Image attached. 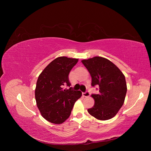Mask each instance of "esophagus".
<instances>
[{
	"mask_svg": "<svg viewBox=\"0 0 151 151\" xmlns=\"http://www.w3.org/2000/svg\"><path fill=\"white\" fill-rule=\"evenodd\" d=\"M90 94H90L89 91H86V92L83 93V96H84V97H89V96H90Z\"/></svg>",
	"mask_w": 151,
	"mask_h": 151,
	"instance_id": "34e87169",
	"label": "esophagus"
}]
</instances>
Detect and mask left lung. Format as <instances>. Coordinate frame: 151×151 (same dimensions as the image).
Masks as SVG:
<instances>
[{
  "mask_svg": "<svg viewBox=\"0 0 151 151\" xmlns=\"http://www.w3.org/2000/svg\"><path fill=\"white\" fill-rule=\"evenodd\" d=\"M82 62L92 77L91 86L99 87V93L91 94L95 103L88 109L89 113L100 120L111 119L125 101L127 91L125 76L113 63L103 57H95Z\"/></svg>",
  "mask_w": 151,
  "mask_h": 151,
  "instance_id": "8db88e82",
  "label": "left lung"
}]
</instances>
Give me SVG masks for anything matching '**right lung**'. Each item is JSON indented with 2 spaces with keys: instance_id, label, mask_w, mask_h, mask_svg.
I'll return each mask as SVG.
<instances>
[{
  "instance_id": "1",
  "label": "right lung",
  "mask_w": 151,
  "mask_h": 151,
  "mask_svg": "<svg viewBox=\"0 0 151 151\" xmlns=\"http://www.w3.org/2000/svg\"><path fill=\"white\" fill-rule=\"evenodd\" d=\"M78 59L58 57L41 73L36 83L35 99L42 116L55 124L64 122L70 115L82 93L72 89L68 74ZM66 85L68 90L63 89Z\"/></svg>"
}]
</instances>
